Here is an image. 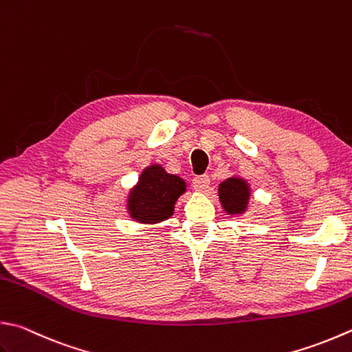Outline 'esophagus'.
Here are the masks:
<instances>
[{
    "label": "esophagus",
    "instance_id": "obj_1",
    "mask_svg": "<svg viewBox=\"0 0 352 352\" xmlns=\"http://www.w3.org/2000/svg\"><path fill=\"white\" fill-rule=\"evenodd\" d=\"M195 188H197L199 191H205L208 188L210 185V177L208 175H201V176H196L195 181H193Z\"/></svg>",
    "mask_w": 352,
    "mask_h": 352
}]
</instances>
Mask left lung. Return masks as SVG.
Masks as SVG:
<instances>
[{
  "label": "left lung",
  "mask_w": 352,
  "mask_h": 352,
  "mask_svg": "<svg viewBox=\"0 0 352 352\" xmlns=\"http://www.w3.org/2000/svg\"><path fill=\"white\" fill-rule=\"evenodd\" d=\"M219 202L223 211L230 216H242L248 211L251 187L247 179L242 176H231L219 184Z\"/></svg>",
  "instance_id": "left-lung-1"
}]
</instances>
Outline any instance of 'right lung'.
Returning a JSON list of instances; mask_svg holds the SVG:
<instances>
[{"instance_id":"obj_1","label":"right lung","mask_w":352,"mask_h":352,"mask_svg":"<svg viewBox=\"0 0 352 352\" xmlns=\"http://www.w3.org/2000/svg\"><path fill=\"white\" fill-rule=\"evenodd\" d=\"M187 191L182 177L170 175L161 164H151L139 175L125 199V210L138 223L156 225L175 213L179 196Z\"/></svg>"}]
</instances>
